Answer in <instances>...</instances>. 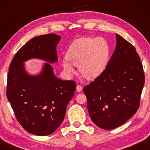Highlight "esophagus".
I'll return each instance as SVG.
<instances>
[{
    "label": "esophagus",
    "instance_id": "obj_1",
    "mask_svg": "<svg viewBox=\"0 0 150 150\" xmlns=\"http://www.w3.org/2000/svg\"><path fill=\"white\" fill-rule=\"evenodd\" d=\"M82 89H83V88H82V87H81V85H77V87H76V91H77L78 93H79V92H81V91H82Z\"/></svg>",
    "mask_w": 150,
    "mask_h": 150
}]
</instances>
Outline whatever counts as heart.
<instances>
[{
    "label": "heart",
    "instance_id": "obj_1",
    "mask_svg": "<svg viewBox=\"0 0 150 150\" xmlns=\"http://www.w3.org/2000/svg\"><path fill=\"white\" fill-rule=\"evenodd\" d=\"M110 50L103 38H81L73 41L68 47L65 58L62 60L63 71L67 77L75 73L74 66L88 79H94L105 71Z\"/></svg>",
    "mask_w": 150,
    "mask_h": 150
}]
</instances>
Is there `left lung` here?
Listing matches in <instances>:
<instances>
[{
    "mask_svg": "<svg viewBox=\"0 0 150 150\" xmlns=\"http://www.w3.org/2000/svg\"><path fill=\"white\" fill-rule=\"evenodd\" d=\"M116 40L105 70L83 88L91 120L105 130L117 128L135 115L145 83L135 48L117 34Z\"/></svg>",
    "mask_w": 150,
    "mask_h": 150,
    "instance_id": "8db88e82",
    "label": "left lung"
}]
</instances>
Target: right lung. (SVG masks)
I'll return each mask as SVG.
<instances>
[{
    "label": "right lung",
    "instance_id": "obj_1",
    "mask_svg": "<svg viewBox=\"0 0 150 150\" xmlns=\"http://www.w3.org/2000/svg\"><path fill=\"white\" fill-rule=\"evenodd\" d=\"M61 38L48 34L31 39L18 50L9 67L7 98L19 123L34 135L47 136L57 130L76 88L75 81L55 77L50 64L57 62L56 47ZM32 59L47 62L37 75H30L25 68L24 62Z\"/></svg>",
    "mask_w": 150,
    "mask_h": 150
}]
</instances>
